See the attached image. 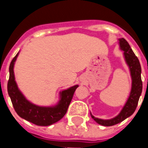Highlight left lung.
<instances>
[{"label": "left lung", "instance_id": "8db88e82", "mask_svg": "<svg viewBox=\"0 0 148 148\" xmlns=\"http://www.w3.org/2000/svg\"><path fill=\"white\" fill-rule=\"evenodd\" d=\"M119 40L120 49L123 51L124 58L130 69V73H131V77H132V89H131V92H130L129 97L126 104L123 106L119 114L117 115L115 118L104 120V119L95 118L90 114V115L95 121L103 126H113L119 123H121L128 117L131 116L138 106L139 97L143 90V82L141 78L142 70H141L139 60L136 57V55L134 54L132 49L130 48L128 43L124 38H119Z\"/></svg>", "mask_w": 148, "mask_h": 148}]
</instances>
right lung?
I'll return each mask as SVG.
<instances>
[{
	"label": "right lung",
	"mask_w": 148,
	"mask_h": 148,
	"mask_svg": "<svg viewBox=\"0 0 148 148\" xmlns=\"http://www.w3.org/2000/svg\"><path fill=\"white\" fill-rule=\"evenodd\" d=\"M18 54L19 53L15 55V57L10 62L9 68L10 77L7 83L8 94L10 97L15 112L19 116L23 118L24 119L38 126H49L59 121L66 114L68 106L73 97L74 92L78 86L76 85L67 90H62L60 93L61 99L58 104L55 106L42 107L32 104L29 100H27L23 94L20 92L14 80V65Z\"/></svg>",
	"instance_id": "obj_1"
}]
</instances>
